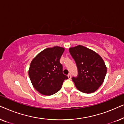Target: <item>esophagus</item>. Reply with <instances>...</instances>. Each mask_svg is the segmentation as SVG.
Listing matches in <instances>:
<instances>
[{"label":"esophagus","mask_w":124,"mask_h":124,"mask_svg":"<svg viewBox=\"0 0 124 124\" xmlns=\"http://www.w3.org/2000/svg\"><path fill=\"white\" fill-rule=\"evenodd\" d=\"M68 77L69 79H71L72 78V77H71V74H68Z\"/></svg>","instance_id":"1"}]
</instances>
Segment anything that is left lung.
Segmentation results:
<instances>
[{"label": "left lung", "mask_w": 124, "mask_h": 124, "mask_svg": "<svg viewBox=\"0 0 124 124\" xmlns=\"http://www.w3.org/2000/svg\"><path fill=\"white\" fill-rule=\"evenodd\" d=\"M69 50L78 71L77 77L72 78L76 88L86 94L95 92L106 77L107 67L104 60L94 51L83 46L70 47Z\"/></svg>", "instance_id": "obj_1"}]
</instances>
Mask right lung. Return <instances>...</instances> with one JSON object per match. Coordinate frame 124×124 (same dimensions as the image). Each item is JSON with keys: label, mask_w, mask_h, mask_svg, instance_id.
<instances>
[{"label": "right lung", "mask_w": 124, "mask_h": 124, "mask_svg": "<svg viewBox=\"0 0 124 124\" xmlns=\"http://www.w3.org/2000/svg\"><path fill=\"white\" fill-rule=\"evenodd\" d=\"M65 50L55 46L40 52L30 63L28 73L34 88L40 94L49 96L60 90L68 79L62 73L60 59Z\"/></svg>", "instance_id": "right-lung-1"}]
</instances>
